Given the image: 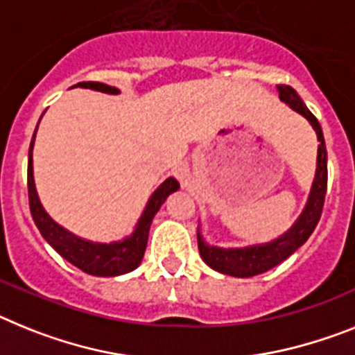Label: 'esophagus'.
Here are the masks:
<instances>
[{
  "label": "esophagus",
  "instance_id": "esophagus-1",
  "mask_svg": "<svg viewBox=\"0 0 355 355\" xmlns=\"http://www.w3.org/2000/svg\"><path fill=\"white\" fill-rule=\"evenodd\" d=\"M173 175L180 184H187L189 182V166L186 162H180L173 168Z\"/></svg>",
  "mask_w": 355,
  "mask_h": 355
}]
</instances>
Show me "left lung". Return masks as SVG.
Returning <instances> with one entry per match:
<instances>
[{"mask_svg": "<svg viewBox=\"0 0 355 355\" xmlns=\"http://www.w3.org/2000/svg\"><path fill=\"white\" fill-rule=\"evenodd\" d=\"M277 89H279L280 100L288 103L293 110L302 114L318 135V160H316V175H314L309 200H307L306 207L291 229L273 241L264 243V245L243 246V248H220V246L207 245L203 241L202 234L198 232V250L202 259L207 266L220 271V273H225V275L245 279V277L259 275V273H264V271L275 268L277 264L286 261L293 252H297L309 239L323 211L327 193V148L322 126L295 89L289 87V85H277Z\"/></svg>", "mask_w": 355, "mask_h": 355, "instance_id": "1", "label": "left lung"}]
</instances>
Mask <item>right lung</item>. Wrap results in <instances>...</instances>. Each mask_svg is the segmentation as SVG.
Wrapping results in <instances>:
<instances>
[{"mask_svg": "<svg viewBox=\"0 0 355 355\" xmlns=\"http://www.w3.org/2000/svg\"><path fill=\"white\" fill-rule=\"evenodd\" d=\"M73 87H84V89H94V91L107 92V94H118V89L110 87L107 84H100V82H80V84L73 85ZM41 121V119H39ZM39 126V125H37ZM37 132V128H35ZM33 141H35V134L30 143L28 152V198H30V211H32V218L35 221L37 229L42 234L46 241L53 246L58 254L62 255L66 261H69L73 266L80 268L82 271L94 277H118L123 273L135 270L143 261L144 250H146L148 243V232H150V225L153 221V216L160 209V205L166 202L171 193L180 187L173 177L166 178L148 200L146 207H144L143 214H141L139 221L135 225V230L132 236L125 237L121 241L114 243H92L87 239L71 234L64 227L49 218L48 212L41 205V200L37 196L35 182H33Z\"/></svg>", "mask_w": 355, "mask_h": 355, "instance_id": "right-lung-1", "label": "right lung"}]
</instances>
